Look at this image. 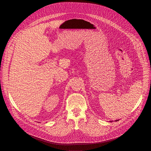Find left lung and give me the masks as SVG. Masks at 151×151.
Wrapping results in <instances>:
<instances>
[{
	"mask_svg": "<svg viewBox=\"0 0 151 151\" xmlns=\"http://www.w3.org/2000/svg\"><path fill=\"white\" fill-rule=\"evenodd\" d=\"M116 121H117V120H116ZM109 122H112V121H109Z\"/></svg>",
	"mask_w": 151,
	"mask_h": 151,
	"instance_id": "obj_1",
	"label": "left lung"
}]
</instances>
